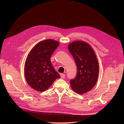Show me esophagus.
<instances>
[{
  "label": "esophagus",
  "mask_w": 124,
  "mask_h": 124,
  "mask_svg": "<svg viewBox=\"0 0 124 124\" xmlns=\"http://www.w3.org/2000/svg\"><path fill=\"white\" fill-rule=\"evenodd\" d=\"M60 77L62 78H64L65 77V75L64 74H60Z\"/></svg>",
  "instance_id": "1"
}]
</instances>
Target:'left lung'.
<instances>
[{"mask_svg":"<svg viewBox=\"0 0 124 124\" xmlns=\"http://www.w3.org/2000/svg\"><path fill=\"white\" fill-rule=\"evenodd\" d=\"M68 49L77 67L76 78L70 79L73 91L82 94L90 91L98 78L99 63L91 46L83 41H75L69 44Z\"/></svg>","mask_w":124,"mask_h":124,"instance_id":"1","label":"left lung"}]
</instances>
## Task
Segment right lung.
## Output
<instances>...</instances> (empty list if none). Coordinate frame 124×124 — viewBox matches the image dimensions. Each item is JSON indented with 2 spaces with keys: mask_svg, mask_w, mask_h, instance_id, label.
Here are the masks:
<instances>
[{
  "mask_svg": "<svg viewBox=\"0 0 124 124\" xmlns=\"http://www.w3.org/2000/svg\"><path fill=\"white\" fill-rule=\"evenodd\" d=\"M59 45L57 41L46 40L36 44L29 53L24 75L27 82L34 90L45 91L60 78L50 61L51 55Z\"/></svg>",
  "mask_w": 124,
  "mask_h": 124,
  "instance_id": "1",
  "label": "right lung"
}]
</instances>
